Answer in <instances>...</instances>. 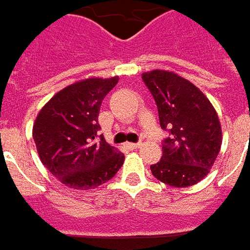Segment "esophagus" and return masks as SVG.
<instances>
[{
	"mask_svg": "<svg viewBox=\"0 0 250 250\" xmlns=\"http://www.w3.org/2000/svg\"><path fill=\"white\" fill-rule=\"evenodd\" d=\"M126 146L129 149H139L140 146H142V143H126Z\"/></svg>",
	"mask_w": 250,
	"mask_h": 250,
	"instance_id": "esophagus-1",
	"label": "esophagus"
}]
</instances>
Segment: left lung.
<instances>
[{"mask_svg":"<svg viewBox=\"0 0 250 250\" xmlns=\"http://www.w3.org/2000/svg\"><path fill=\"white\" fill-rule=\"evenodd\" d=\"M142 79L154 97L160 126L167 130L163 157L151 174L174 188L192 187L214 164L221 147V125L214 107L193 83L167 71H151Z\"/></svg>","mask_w":250,"mask_h":250,"instance_id":"8db88e82","label":"left lung"}]
</instances>
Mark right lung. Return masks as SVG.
Returning a JSON list of instances; mask_svg holds the SVG:
<instances>
[{
    "label": "right lung",
    "mask_w": 250,
    "mask_h": 250,
    "mask_svg": "<svg viewBox=\"0 0 250 250\" xmlns=\"http://www.w3.org/2000/svg\"><path fill=\"white\" fill-rule=\"evenodd\" d=\"M118 78H90L58 91L39 112L33 139L40 160L60 182L91 189L110 181L125 156L100 135L99 112Z\"/></svg>",
    "instance_id": "add662e5"
}]
</instances>
